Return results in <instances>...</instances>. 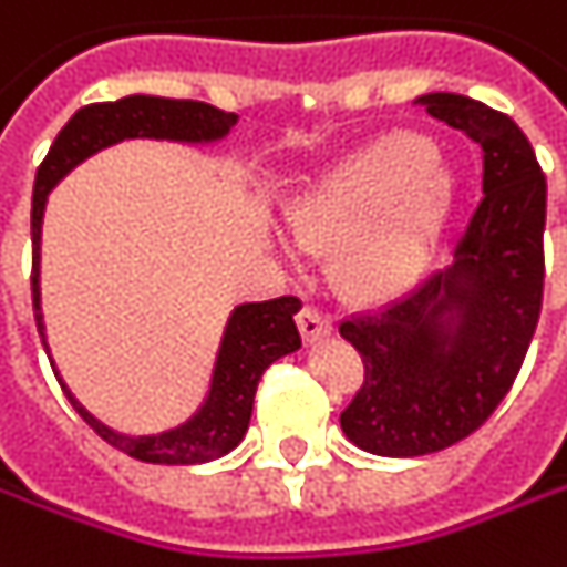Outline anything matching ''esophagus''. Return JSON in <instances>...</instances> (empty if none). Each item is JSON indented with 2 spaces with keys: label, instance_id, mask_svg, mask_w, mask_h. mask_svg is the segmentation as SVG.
<instances>
[{
  "label": "esophagus",
  "instance_id": "34e87169",
  "mask_svg": "<svg viewBox=\"0 0 567 567\" xmlns=\"http://www.w3.org/2000/svg\"><path fill=\"white\" fill-rule=\"evenodd\" d=\"M299 331H302V341L306 344H316V341H322L331 334V319L322 316L319 309H312V306H302L297 316Z\"/></svg>",
  "mask_w": 567,
  "mask_h": 567
}]
</instances>
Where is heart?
Wrapping results in <instances>:
<instances>
[{"instance_id": "b5f03b06", "label": "heart", "mask_w": 567, "mask_h": 567, "mask_svg": "<svg viewBox=\"0 0 567 567\" xmlns=\"http://www.w3.org/2000/svg\"><path fill=\"white\" fill-rule=\"evenodd\" d=\"M456 178L431 140L389 133L334 165L287 210L299 251L334 258V284L354 302H392L427 270L450 210Z\"/></svg>"}]
</instances>
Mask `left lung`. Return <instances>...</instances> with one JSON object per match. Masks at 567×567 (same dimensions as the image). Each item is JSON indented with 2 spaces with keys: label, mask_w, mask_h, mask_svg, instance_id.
<instances>
[{
  "label": "left lung",
  "mask_w": 567,
  "mask_h": 567,
  "mask_svg": "<svg viewBox=\"0 0 567 567\" xmlns=\"http://www.w3.org/2000/svg\"><path fill=\"white\" fill-rule=\"evenodd\" d=\"M417 104L482 146V200L453 268L341 322L363 382L341 431L377 456H427L475 434L524 367L543 309L546 175L507 114L453 92Z\"/></svg>",
  "instance_id": "left-lung-1"
}]
</instances>
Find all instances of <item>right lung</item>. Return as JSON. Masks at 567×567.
I'll return each instance as SVG.
<instances>
[{
	"label": "right lung",
	"mask_w": 567,
	"mask_h": 567,
	"mask_svg": "<svg viewBox=\"0 0 567 567\" xmlns=\"http://www.w3.org/2000/svg\"><path fill=\"white\" fill-rule=\"evenodd\" d=\"M233 124H236V114L219 111L213 104L187 99H156V95L99 101V104H85L72 114L70 124L56 133L50 153L43 156L38 178H34V197H31V245H34L31 299H34V322L41 331V219L50 187L56 185L70 168H75L82 158H89L111 143L136 140V136L178 140V143H213V140H223ZM297 309V297H277L239 306L226 326V334H223L216 370H213L210 395H207L204 409L197 411L187 424L175 427V431H165V434H153V437L117 434L82 409L63 382L60 385L72 402V409L85 417V424L104 443H111L114 450L127 453L133 460L158 463V466L210 463V460L226 456L229 450H236L239 440L245 437L261 373L274 360L293 354L302 344L297 322H293ZM43 348H47V341H43Z\"/></svg>",
	"instance_id": "add662e5"
}]
</instances>
